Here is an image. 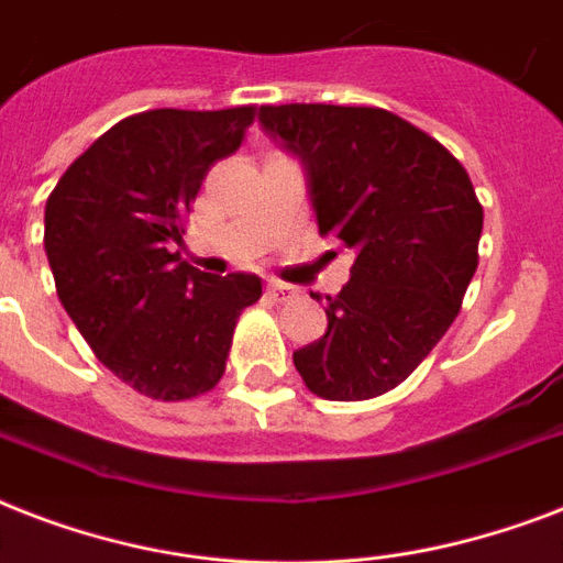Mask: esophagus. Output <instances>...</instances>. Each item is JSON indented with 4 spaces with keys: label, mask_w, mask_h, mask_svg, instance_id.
I'll return each instance as SVG.
<instances>
[{
    "label": "esophagus",
    "mask_w": 563,
    "mask_h": 563,
    "mask_svg": "<svg viewBox=\"0 0 563 563\" xmlns=\"http://www.w3.org/2000/svg\"><path fill=\"white\" fill-rule=\"evenodd\" d=\"M265 291H268L274 300H289L298 295V289H295V286H289V283H280V280L268 283V286H265Z\"/></svg>",
    "instance_id": "34e87169"
}]
</instances>
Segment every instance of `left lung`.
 <instances>
[{
    "label": "left lung",
    "instance_id": "obj_1",
    "mask_svg": "<svg viewBox=\"0 0 563 563\" xmlns=\"http://www.w3.org/2000/svg\"><path fill=\"white\" fill-rule=\"evenodd\" d=\"M260 125L303 163L318 233L353 251L351 280L327 295V333L295 351V368L324 400L391 391L450 330L479 263L471 178L383 108L268 104Z\"/></svg>",
    "mask_w": 563,
    "mask_h": 563
}]
</instances>
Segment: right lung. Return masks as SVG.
I'll use <instances>...</instances> for the list:
<instances>
[{
  "label": "right lung",
  "mask_w": 563,
  "mask_h": 563,
  "mask_svg": "<svg viewBox=\"0 0 563 563\" xmlns=\"http://www.w3.org/2000/svg\"><path fill=\"white\" fill-rule=\"evenodd\" d=\"M254 108L145 110L104 131L46 201L57 298L101 365L152 400H189L224 374L233 327L263 295L256 274L180 260L184 219Z\"/></svg>",
  "instance_id": "obj_1"
}]
</instances>
